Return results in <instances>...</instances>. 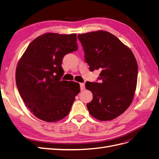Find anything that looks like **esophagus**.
Returning <instances> with one entry per match:
<instances>
[{"label": "esophagus", "mask_w": 159, "mask_h": 159, "mask_svg": "<svg viewBox=\"0 0 159 159\" xmlns=\"http://www.w3.org/2000/svg\"><path fill=\"white\" fill-rule=\"evenodd\" d=\"M80 89L81 91H83L85 89V84L84 83H81L80 84Z\"/></svg>", "instance_id": "34e87169"}]
</instances>
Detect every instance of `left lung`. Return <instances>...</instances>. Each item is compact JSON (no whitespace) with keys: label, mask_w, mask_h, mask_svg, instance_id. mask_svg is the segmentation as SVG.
Wrapping results in <instances>:
<instances>
[{"label":"left lung","mask_w":159,"mask_h":159,"mask_svg":"<svg viewBox=\"0 0 159 159\" xmlns=\"http://www.w3.org/2000/svg\"><path fill=\"white\" fill-rule=\"evenodd\" d=\"M89 70H99V83L87 81L85 88L93 94L87 104L91 116L99 121L119 117L131 104L137 83L138 66L133 53L107 31L78 34Z\"/></svg>","instance_id":"1"}]
</instances>
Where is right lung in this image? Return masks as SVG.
<instances>
[{"label": "right lung", "instance_id": "1", "mask_svg": "<svg viewBox=\"0 0 159 159\" xmlns=\"http://www.w3.org/2000/svg\"><path fill=\"white\" fill-rule=\"evenodd\" d=\"M76 34L48 32L28 45L16 70L19 93L35 117L46 122L60 121L70 111L80 84L60 80L64 56L78 50Z\"/></svg>", "mask_w": 159, "mask_h": 159}]
</instances>
